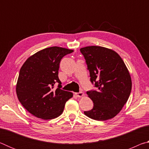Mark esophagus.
Here are the masks:
<instances>
[{"label":"esophagus","mask_w":149,"mask_h":149,"mask_svg":"<svg viewBox=\"0 0 149 149\" xmlns=\"http://www.w3.org/2000/svg\"><path fill=\"white\" fill-rule=\"evenodd\" d=\"M75 95H76L77 97H82L84 95V93H83V92H79V93H75Z\"/></svg>","instance_id":"obj_1"}]
</instances>
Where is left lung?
<instances>
[{
    "instance_id": "left-lung-1",
    "label": "left lung",
    "mask_w": 149,
    "mask_h": 149,
    "mask_svg": "<svg viewBox=\"0 0 149 149\" xmlns=\"http://www.w3.org/2000/svg\"><path fill=\"white\" fill-rule=\"evenodd\" d=\"M90 81L96 90L87 91L93 108L84 114L96 120H107L116 116L127 101L132 91V79L122 58L107 48L90 46L81 48Z\"/></svg>"
}]
</instances>
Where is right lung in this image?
Returning a JSON list of instances; mask_svg holds the SVG:
<instances>
[{
	"instance_id": "add662e5",
	"label": "right lung",
	"mask_w": 149,
	"mask_h": 149,
	"mask_svg": "<svg viewBox=\"0 0 149 149\" xmlns=\"http://www.w3.org/2000/svg\"><path fill=\"white\" fill-rule=\"evenodd\" d=\"M74 52L58 47L46 48L27 58L19 73L16 94L19 101L35 117L51 120L62 114L72 93L61 89L58 78L61 59ZM58 83L55 90V84Z\"/></svg>"
}]
</instances>
